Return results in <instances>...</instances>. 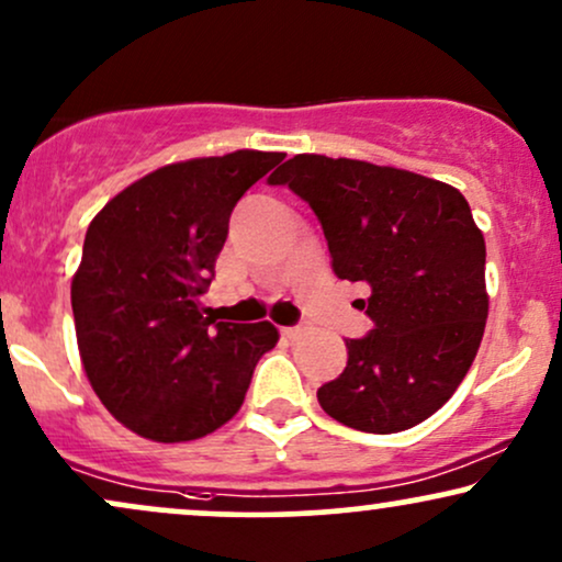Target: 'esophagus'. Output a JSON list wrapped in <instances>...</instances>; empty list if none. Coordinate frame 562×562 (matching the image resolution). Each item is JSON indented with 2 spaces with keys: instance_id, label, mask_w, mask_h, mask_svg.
Returning <instances> with one entry per match:
<instances>
[{
  "instance_id": "34e87169",
  "label": "esophagus",
  "mask_w": 562,
  "mask_h": 562,
  "mask_svg": "<svg viewBox=\"0 0 562 562\" xmlns=\"http://www.w3.org/2000/svg\"><path fill=\"white\" fill-rule=\"evenodd\" d=\"M303 333H306V324H295V327H282V335H285L288 340H299Z\"/></svg>"
}]
</instances>
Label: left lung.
I'll list each match as a JSON object with an SVG mask.
<instances>
[{"mask_svg":"<svg viewBox=\"0 0 562 562\" xmlns=\"http://www.w3.org/2000/svg\"><path fill=\"white\" fill-rule=\"evenodd\" d=\"M319 216L333 269L363 282L374 329L316 397L350 429L392 435L450 401L482 342L486 246L458 188L358 159L299 154L269 175Z\"/></svg>","mask_w":562,"mask_h":562,"instance_id":"obj_1","label":"left lung"}]
</instances>
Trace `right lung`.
<instances>
[{
    "instance_id": "add662e5",
    "label": "right lung",
    "mask_w": 562,
    "mask_h": 562,
    "mask_svg": "<svg viewBox=\"0 0 562 562\" xmlns=\"http://www.w3.org/2000/svg\"><path fill=\"white\" fill-rule=\"evenodd\" d=\"M282 159L240 148L159 167L88 225L70 288L80 361L104 408L135 435H212L238 414L256 363L280 340L269 322H214L199 299L235 204Z\"/></svg>"
}]
</instances>
